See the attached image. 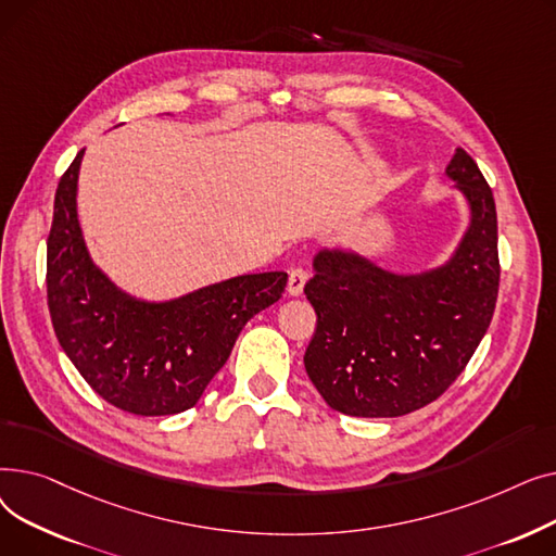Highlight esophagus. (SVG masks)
Returning a JSON list of instances; mask_svg holds the SVG:
<instances>
[{"label": "esophagus", "mask_w": 556, "mask_h": 556, "mask_svg": "<svg viewBox=\"0 0 556 556\" xmlns=\"http://www.w3.org/2000/svg\"><path fill=\"white\" fill-rule=\"evenodd\" d=\"M306 279H308V275H306L304 268H293V270H290V275H288V295L290 298L302 295Z\"/></svg>", "instance_id": "obj_1"}]
</instances>
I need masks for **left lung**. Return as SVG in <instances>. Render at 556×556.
Instances as JSON below:
<instances>
[{"instance_id":"obj_1","label":"left lung","mask_w":556,"mask_h":556,"mask_svg":"<svg viewBox=\"0 0 556 556\" xmlns=\"http://www.w3.org/2000/svg\"><path fill=\"white\" fill-rule=\"evenodd\" d=\"M446 175L471 223L440 268L396 275L352 250H319L304 286L317 329L306 374L333 410L401 417L440 399L471 361L498 300V218L473 157L457 149Z\"/></svg>"}]
</instances>
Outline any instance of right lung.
I'll return each instance as SVG.
<instances>
[{
  "mask_svg": "<svg viewBox=\"0 0 556 556\" xmlns=\"http://www.w3.org/2000/svg\"><path fill=\"white\" fill-rule=\"evenodd\" d=\"M80 151L55 189L47 239V302L63 352L101 399L130 415L189 410L258 311L275 304L286 273L231 277L168 302L116 288L87 252L76 189Z\"/></svg>",
  "mask_w": 556,
  "mask_h": 556,
  "instance_id": "right-lung-1",
  "label": "right lung"
}]
</instances>
